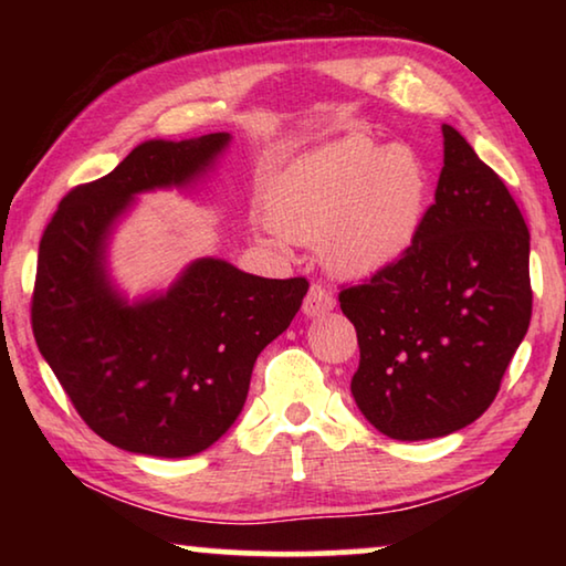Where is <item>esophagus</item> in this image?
<instances>
[{
	"label": "esophagus",
	"instance_id": "obj_1",
	"mask_svg": "<svg viewBox=\"0 0 566 566\" xmlns=\"http://www.w3.org/2000/svg\"><path fill=\"white\" fill-rule=\"evenodd\" d=\"M334 304H337V300H334V294L327 290V286L312 284L310 292L304 296L302 310L306 317H319V314H327L329 310H334Z\"/></svg>",
	"mask_w": 566,
	"mask_h": 566
}]
</instances>
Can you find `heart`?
<instances>
[{
    "label": "heart",
    "instance_id": "b5f03b06",
    "mask_svg": "<svg viewBox=\"0 0 566 566\" xmlns=\"http://www.w3.org/2000/svg\"><path fill=\"white\" fill-rule=\"evenodd\" d=\"M429 189L415 149L352 134L292 161L266 189V214L292 242L319 244L332 272L371 276L415 244Z\"/></svg>",
    "mask_w": 566,
    "mask_h": 566
}]
</instances>
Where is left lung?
I'll return each instance as SVG.
<instances>
[{
    "label": "left lung",
    "instance_id": "1",
    "mask_svg": "<svg viewBox=\"0 0 566 566\" xmlns=\"http://www.w3.org/2000/svg\"><path fill=\"white\" fill-rule=\"evenodd\" d=\"M434 205L399 260L339 306L357 329L354 401L401 442L484 415L532 319L530 229L504 181L444 124Z\"/></svg>",
    "mask_w": 566,
    "mask_h": 566
}]
</instances>
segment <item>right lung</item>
<instances>
[{
  "instance_id": "right-lung-1",
  "label": "right lung",
  "mask_w": 566,
  "mask_h": 566,
  "mask_svg": "<svg viewBox=\"0 0 566 566\" xmlns=\"http://www.w3.org/2000/svg\"><path fill=\"white\" fill-rule=\"evenodd\" d=\"M227 145V132L145 142L107 177L74 187L42 234L36 347L92 432L134 454L212 447L242 411L260 352L310 290L304 276L264 280L212 256L134 304L112 286L107 242L134 195L191 185Z\"/></svg>"
}]
</instances>
